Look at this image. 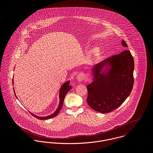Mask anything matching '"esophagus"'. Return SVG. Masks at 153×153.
I'll list each match as a JSON object with an SVG mask.
<instances>
[{"label":"esophagus","instance_id":"esophagus-1","mask_svg":"<svg viewBox=\"0 0 153 153\" xmlns=\"http://www.w3.org/2000/svg\"><path fill=\"white\" fill-rule=\"evenodd\" d=\"M84 78H85V76L84 75V74H78V75H77V79H78V81H83L84 79Z\"/></svg>","mask_w":153,"mask_h":153}]
</instances>
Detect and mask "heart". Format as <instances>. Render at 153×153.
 I'll use <instances>...</instances> for the list:
<instances>
[{
  "instance_id": "obj_1",
  "label": "heart",
  "mask_w": 153,
  "mask_h": 153,
  "mask_svg": "<svg viewBox=\"0 0 153 153\" xmlns=\"http://www.w3.org/2000/svg\"><path fill=\"white\" fill-rule=\"evenodd\" d=\"M98 50L97 49H92L91 51V52H90V53H89V58H91L92 56H95V55H97V54H98Z\"/></svg>"
}]
</instances>
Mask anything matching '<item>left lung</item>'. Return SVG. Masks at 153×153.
Instances as JSON below:
<instances>
[{"label":"left lung","instance_id":"1","mask_svg":"<svg viewBox=\"0 0 153 153\" xmlns=\"http://www.w3.org/2000/svg\"><path fill=\"white\" fill-rule=\"evenodd\" d=\"M121 44L128 47L124 40ZM105 66L107 67L104 70ZM134 69V59L128 50L110 56L94 66L92 68L93 81L87 86V102L89 107L103 114L118 108L132 89Z\"/></svg>","mask_w":153,"mask_h":153}]
</instances>
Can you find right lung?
Masks as SVG:
<instances>
[{"instance_id": "right-lung-1", "label": "right lung", "mask_w": 153, "mask_h": 153, "mask_svg": "<svg viewBox=\"0 0 153 153\" xmlns=\"http://www.w3.org/2000/svg\"><path fill=\"white\" fill-rule=\"evenodd\" d=\"M12 83L13 84V79L12 80ZM70 83V81H68L65 82L61 87V89L59 90V105L58 107V108L56 109V111L52 114L49 115H48L46 117H39V116H37L33 114H32V112H29L33 117H35V118L39 119V120H47V119H50L51 118H53V117H56L59 112L60 111V110L61 109L62 107V105H63V102H64V98L65 97V95H66V94L68 93V92L72 88V87L70 86L69 84ZM13 91H14V93H15V97H16V95L15 94V90H14V88H13ZM17 98V97H16Z\"/></svg>"}]
</instances>
